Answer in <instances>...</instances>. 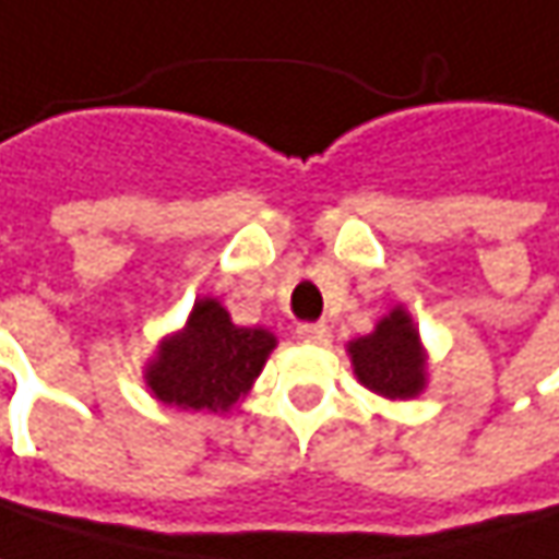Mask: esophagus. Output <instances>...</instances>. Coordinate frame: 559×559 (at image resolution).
I'll return each mask as SVG.
<instances>
[{
  "label": "esophagus",
  "mask_w": 559,
  "mask_h": 559,
  "mask_svg": "<svg viewBox=\"0 0 559 559\" xmlns=\"http://www.w3.org/2000/svg\"><path fill=\"white\" fill-rule=\"evenodd\" d=\"M297 337L302 340V343H316V346H321V343L331 340V328L321 324V321H306V324H299L297 328Z\"/></svg>",
  "instance_id": "1"
}]
</instances>
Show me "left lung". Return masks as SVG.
Wrapping results in <instances>:
<instances>
[{
    "mask_svg": "<svg viewBox=\"0 0 559 559\" xmlns=\"http://www.w3.org/2000/svg\"><path fill=\"white\" fill-rule=\"evenodd\" d=\"M349 358L358 380L377 395L414 399L427 386V356L412 316L402 306L380 318L368 337L353 340Z\"/></svg>",
    "mask_w": 559,
    "mask_h": 559,
    "instance_id": "1",
    "label": "left lung"
}]
</instances>
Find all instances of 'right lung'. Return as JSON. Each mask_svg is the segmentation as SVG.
Returning <instances> with one entry per match:
<instances>
[{"mask_svg": "<svg viewBox=\"0 0 559 559\" xmlns=\"http://www.w3.org/2000/svg\"><path fill=\"white\" fill-rule=\"evenodd\" d=\"M275 334L241 328L219 299L194 302L182 331L157 346L147 361L145 383L154 399L185 412H228L260 377Z\"/></svg>", "mask_w": 559, "mask_h": 559, "instance_id": "right-lung-1", "label": "right lung"}]
</instances>
